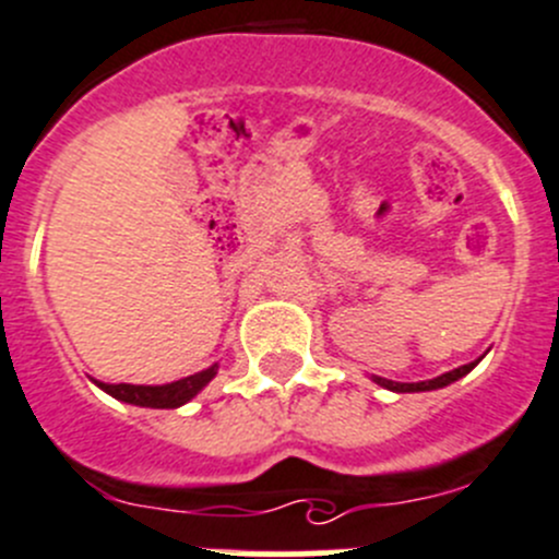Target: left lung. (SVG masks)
<instances>
[{"mask_svg":"<svg viewBox=\"0 0 559 559\" xmlns=\"http://www.w3.org/2000/svg\"><path fill=\"white\" fill-rule=\"evenodd\" d=\"M477 362H469V365H461V368L450 370V373H442L436 376V379H428V381H417V384H403V381H390V379H381V376H376V384H381L384 390H392V392H428V390H442V386L453 384V381H459L461 376L469 373L472 368H475Z\"/></svg>","mask_w":559,"mask_h":559,"instance_id":"8db88e82","label":"left lung"}]
</instances>
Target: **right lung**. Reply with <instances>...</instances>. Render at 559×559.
<instances>
[{
	"mask_svg": "<svg viewBox=\"0 0 559 559\" xmlns=\"http://www.w3.org/2000/svg\"><path fill=\"white\" fill-rule=\"evenodd\" d=\"M219 365H211L209 370H200L194 376H186V379L173 381V384L162 386H145V384H104V381H95L104 392H109L111 397L123 403H134V406L145 408H178L183 403H189L197 392L203 390L211 379L216 376Z\"/></svg>",
	"mask_w": 559,
	"mask_h": 559,
	"instance_id": "1",
	"label": "right lung"
}]
</instances>
